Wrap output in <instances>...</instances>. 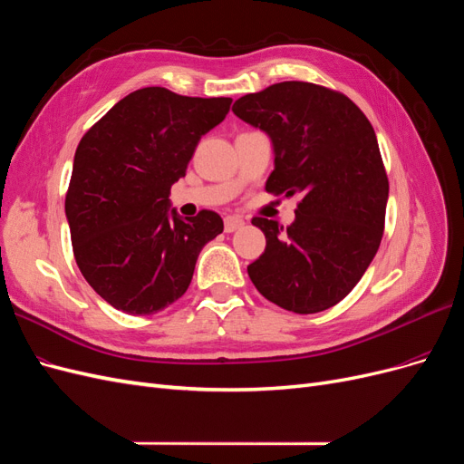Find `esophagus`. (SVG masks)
<instances>
[{"label": "esophagus", "instance_id": "34e87169", "mask_svg": "<svg viewBox=\"0 0 464 464\" xmlns=\"http://www.w3.org/2000/svg\"><path fill=\"white\" fill-rule=\"evenodd\" d=\"M244 224L246 222L240 217H227V218H224V230H227V232H236V230H240Z\"/></svg>", "mask_w": 464, "mask_h": 464}]
</instances>
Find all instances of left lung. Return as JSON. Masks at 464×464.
Returning a JSON list of instances; mask_svg holds the SVG:
<instances>
[{
    "instance_id": "obj_1",
    "label": "left lung",
    "mask_w": 464,
    "mask_h": 464,
    "mask_svg": "<svg viewBox=\"0 0 464 464\" xmlns=\"http://www.w3.org/2000/svg\"><path fill=\"white\" fill-rule=\"evenodd\" d=\"M232 111L271 137L265 189L302 195L290 227L251 220L266 237L247 265L251 283L283 310H329L358 285L383 237L389 179L372 123L346 94L304 81L246 94Z\"/></svg>"
}]
</instances>
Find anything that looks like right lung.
Segmentation results:
<instances>
[{
	"mask_svg": "<svg viewBox=\"0 0 464 464\" xmlns=\"http://www.w3.org/2000/svg\"><path fill=\"white\" fill-rule=\"evenodd\" d=\"M232 98L139 89L82 135L65 193L73 256L116 310L152 315L186 294L195 263L224 224L215 210L179 218L170 188L186 176L201 135L227 118Z\"/></svg>",
	"mask_w": 464,
	"mask_h": 464,
	"instance_id": "add662e5",
	"label": "right lung"
}]
</instances>
